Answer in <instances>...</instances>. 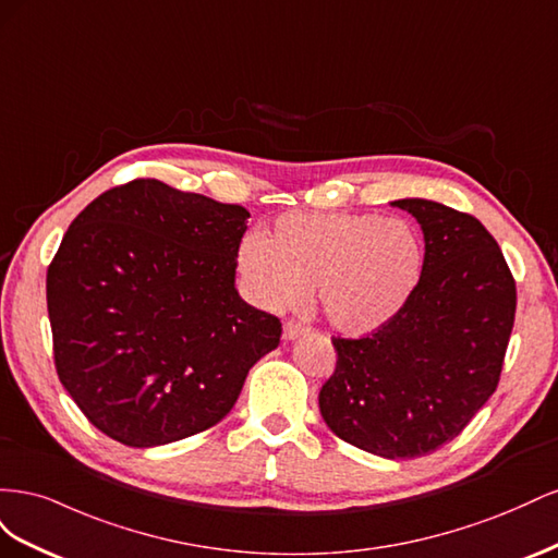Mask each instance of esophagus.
Masks as SVG:
<instances>
[{
    "instance_id": "1",
    "label": "esophagus",
    "mask_w": 558,
    "mask_h": 558,
    "mask_svg": "<svg viewBox=\"0 0 558 558\" xmlns=\"http://www.w3.org/2000/svg\"><path fill=\"white\" fill-rule=\"evenodd\" d=\"M302 332H305V326L298 324V320H286V324H283V340L286 342L298 340Z\"/></svg>"
}]
</instances>
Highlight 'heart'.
<instances>
[{
  "instance_id": "obj_1",
  "label": "heart",
  "mask_w": 558,
  "mask_h": 558,
  "mask_svg": "<svg viewBox=\"0 0 558 558\" xmlns=\"http://www.w3.org/2000/svg\"><path fill=\"white\" fill-rule=\"evenodd\" d=\"M426 265L421 232L404 218L351 211H291L263 238H246L238 269L260 307H300L310 289L344 335L375 332L408 307Z\"/></svg>"
}]
</instances>
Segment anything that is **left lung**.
<instances>
[{"instance_id": "left-lung-1", "label": "left lung", "mask_w": 558, "mask_h": 558, "mask_svg": "<svg viewBox=\"0 0 558 558\" xmlns=\"http://www.w3.org/2000/svg\"><path fill=\"white\" fill-rule=\"evenodd\" d=\"M391 205L424 232V277L388 326L359 340L332 337L337 365L318 408L340 440L393 461L451 442L494 396L517 286L475 216L421 197Z\"/></svg>"}]
</instances>
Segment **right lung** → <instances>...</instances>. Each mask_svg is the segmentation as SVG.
<instances>
[{"label":"right lung","instance_id":"add662e5","mask_svg":"<svg viewBox=\"0 0 558 558\" xmlns=\"http://www.w3.org/2000/svg\"><path fill=\"white\" fill-rule=\"evenodd\" d=\"M251 214L156 179L83 209L46 275L56 369L95 428L160 447L218 424L279 318L234 289Z\"/></svg>","mask_w":558,"mask_h":558}]
</instances>
